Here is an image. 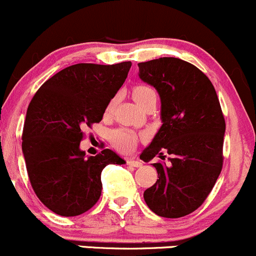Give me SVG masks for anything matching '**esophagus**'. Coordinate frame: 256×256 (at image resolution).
<instances>
[{"instance_id":"obj_1","label":"esophagus","mask_w":256,"mask_h":256,"mask_svg":"<svg viewBox=\"0 0 256 256\" xmlns=\"http://www.w3.org/2000/svg\"><path fill=\"white\" fill-rule=\"evenodd\" d=\"M126 163H128V166H135V168H140V166H142V162L141 160H126Z\"/></svg>"}]
</instances>
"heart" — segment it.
<instances>
[{
    "mask_svg": "<svg viewBox=\"0 0 256 256\" xmlns=\"http://www.w3.org/2000/svg\"><path fill=\"white\" fill-rule=\"evenodd\" d=\"M132 96L136 103L142 108L150 99L156 98V92L147 86H137L134 88ZM115 104H116V98H112L106 106V114L112 112ZM110 140H112V144L115 148L121 150V152H128L135 146L137 135L134 131L128 130V128H119V130H115L110 134Z\"/></svg>",
    "mask_w": 256,
    "mask_h": 256,
    "instance_id": "heart-1",
    "label": "heart"
}]
</instances>
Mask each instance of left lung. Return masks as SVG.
<instances>
[{"mask_svg": "<svg viewBox=\"0 0 256 256\" xmlns=\"http://www.w3.org/2000/svg\"><path fill=\"white\" fill-rule=\"evenodd\" d=\"M138 77L160 94L162 120L140 158L172 156L169 164L152 163L160 176L144 198L158 216L179 218L202 205L222 170L226 122L218 96L205 74L176 58L138 64Z\"/></svg>", "mask_w": 256, "mask_h": 256, "instance_id": "8db88e82", "label": "left lung"}]
</instances>
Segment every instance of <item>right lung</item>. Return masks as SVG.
<instances>
[{
  "mask_svg": "<svg viewBox=\"0 0 256 256\" xmlns=\"http://www.w3.org/2000/svg\"><path fill=\"white\" fill-rule=\"evenodd\" d=\"M131 62L77 64L61 70L38 90L26 110L22 150L34 192L64 217L84 214L102 194V170L126 162L103 150L87 157L82 128L99 122L125 82Z\"/></svg>",
  "mask_w": 256,
  "mask_h": 256,
  "instance_id": "1",
  "label": "right lung"
}]
</instances>
